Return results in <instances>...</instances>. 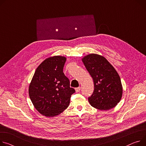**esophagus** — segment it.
Wrapping results in <instances>:
<instances>
[{
	"instance_id": "obj_1",
	"label": "esophagus",
	"mask_w": 146,
	"mask_h": 146,
	"mask_svg": "<svg viewBox=\"0 0 146 146\" xmlns=\"http://www.w3.org/2000/svg\"><path fill=\"white\" fill-rule=\"evenodd\" d=\"M75 89L76 92H79L80 91V90H81V88L80 87H78V88H76Z\"/></svg>"
}]
</instances>
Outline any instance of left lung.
I'll use <instances>...</instances> for the list:
<instances>
[{
  "mask_svg": "<svg viewBox=\"0 0 146 146\" xmlns=\"http://www.w3.org/2000/svg\"><path fill=\"white\" fill-rule=\"evenodd\" d=\"M82 61L94 83V91L88 98L91 105L100 110L115 107L121 100L123 88L114 67L104 57L96 54H89Z\"/></svg>",
  "mask_w": 146,
  "mask_h": 146,
  "instance_id": "obj_1",
  "label": "left lung"
}]
</instances>
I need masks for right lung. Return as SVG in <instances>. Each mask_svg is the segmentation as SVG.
Instances as JSON below:
<instances>
[{
  "mask_svg": "<svg viewBox=\"0 0 146 146\" xmlns=\"http://www.w3.org/2000/svg\"><path fill=\"white\" fill-rule=\"evenodd\" d=\"M66 58L55 55L46 58L37 67L29 88L31 102L46 117L59 115L68 107L75 91L63 72Z\"/></svg>",
  "mask_w": 146,
  "mask_h": 146,
  "instance_id": "1",
  "label": "right lung"
}]
</instances>
